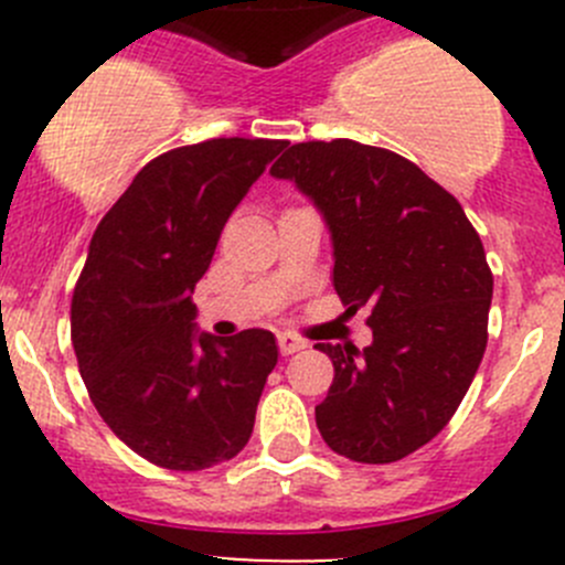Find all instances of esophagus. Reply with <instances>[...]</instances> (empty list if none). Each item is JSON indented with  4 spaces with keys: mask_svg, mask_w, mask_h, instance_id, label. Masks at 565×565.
Listing matches in <instances>:
<instances>
[{
    "mask_svg": "<svg viewBox=\"0 0 565 565\" xmlns=\"http://www.w3.org/2000/svg\"><path fill=\"white\" fill-rule=\"evenodd\" d=\"M278 350H281V355H295V352L306 350V341L292 333H278Z\"/></svg>",
    "mask_w": 565,
    "mask_h": 565,
    "instance_id": "obj_1",
    "label": "esophagus"
}]
</instances>
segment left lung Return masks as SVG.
I'll use <instances>...</instances> for the list:
<instances>
[{"label":"left lung","mask_w":565,"mask_h":565,"mask_svg":"<svg viewBox=\"0 0 565 565\" xmlns=\"http://www.w3.org/2000/svg\"><path fill=\"white\" fill-rule=\"evenodd\" d=\"M315 202L347 311L372 344H317L333 385L317 429L341 457L388 465L440 435L487 350L492 270L451 193L415 163L352 139L292 145L270 169Z\"/></svg>","instance_id":"left-lung-1"}]
</instances>
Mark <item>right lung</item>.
I'll use <instances>...</instances> for the list:
<instances>
[{
    "mask_svg": "<svg viewBox=\"0 0 565 565\" xmlns=\"http://www.w3.org/2000/svg\"><path fill=\"white\" fill-rule=\"evenodd\" d=\"M278 139H210L147 163L104 215L73 289L78 372L108 429L167 470L237 457L278 347L270 330L218 339L196 328L191 295L224 224Z\"/></svg>",
    "mask_w": 565,
    "mask_h": 565,
    "instance_id": "obj_1",
    "label": "right lung"
}]
</instances>
